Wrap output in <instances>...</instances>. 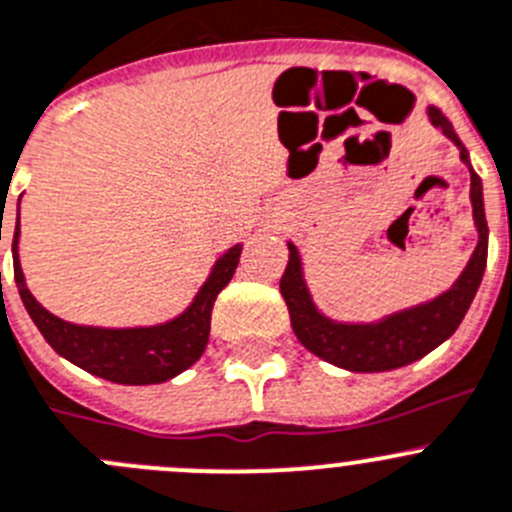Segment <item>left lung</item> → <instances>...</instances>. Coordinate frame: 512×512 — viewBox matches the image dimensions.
Wrapping results in <instances>:
<instances>
[{"instance_id": "1", "label": "left lung", "mask_w": 512, "mask_h": 512, "mask_svg": "<svg viewBox=\"0 0 512 512\" xmlns=\"http://www.w3.org/2000/svg\"><path fill=\"white\" fill-rule=\"evenodd\" d=\"M429 119L457 144L459 159L470 167L467 149L454 134L447 116L437 106H429ZM470 177L472 215H475V225L480 231V241H477L467 269L462 271L457 284L434 302L398 312L388 320L375 322V325H340V322H330L327 317H322L314 309L307 287H304L297 248L289 243V264L281 276L279 289L289 307L294 335L309 353L337 365V368L355 370V373H381V370L401 368V365L424 358L426 353L442 345L457 330L467 309H470L472 299H475L487 264V218L485 205H482V182L472 167Z\"/></svg>"}]
</instances>
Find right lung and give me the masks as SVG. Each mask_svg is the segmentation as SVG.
Instances as JSON below:
<instances>
[{"instance_id":"1","label":"right lung","mask_w":512,"mask_h":512,"mask_svg":"<svg viewBox=\"0 0 512 512\" xmlns=\"http://www.w3.org/2000/svg\"><path fill=\"white\" fill-rule=\"evenodd\" d=\"M17 243H20V223L14 228L12 241L14 281L20 289L22 304L42 337L50 342V348L78 368L111 383H124V386L170 381L203 355L208 345L210 312H213L215 297L236 274L238 256H241V243L223 253L195 302L177 320L157 327H137V330H101V327L70 325L50 314L32 297L25 284V274H22Z\"/></svg>"}]
</instances>
